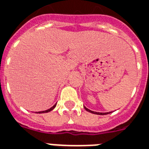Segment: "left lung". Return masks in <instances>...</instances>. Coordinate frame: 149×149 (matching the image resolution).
I'll return each mask as SVG.
<instances>
[{
	"instance_id": "left-lung-1",
	"label": "left lung",
	"mask_w": 149,
	"mask_h": 149,
	"mask_svg": "<svg viewBox=\"0 0 149 149\" xmlns=\"http://www.w3.org/2000/svg\"><path fill=\"white\" fill-rule=\"evenodd\" d=\"M84 108L87 111H88V112H91L92 114H100V115H104V114H110L111 112H107V113H100V112H95V111H90L89 109L86 108L85 107H84Z\"/></svg>"
}]
</instances>
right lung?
<instances>
[{
	"instance_id": "obj_1",
	"label": "right lung",
	"mask_w": 149,
	"mask_h": 149,
	"mask_svg": "<svg viewBox=\"0 0 149 149\" xmlns=\"http://www.w3.org/2000/svg\"><path fill=\"white\" fill-rule=\"evenodd\" d=\"M55 107H56V104H55L54 106H53L52 107H51V108H49V109H48V110H47V111H39V112H38V114H41V113H47V112H49V111H52L53 109Z\"/></svg>"
}]
</instances>
